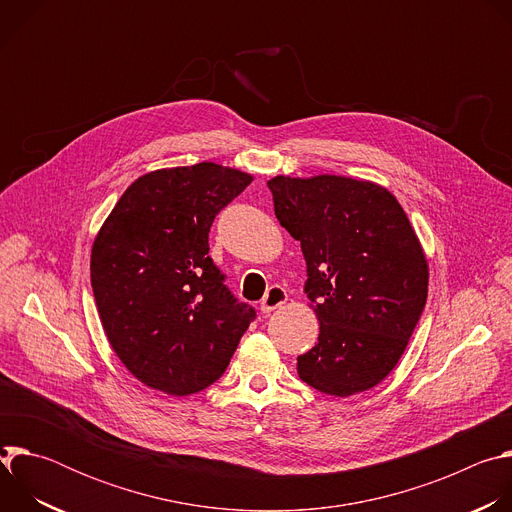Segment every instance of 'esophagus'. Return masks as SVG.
<instances>
[{
	"label": "esophagus",
	"mask_w": 512,
	"mask_h": 512,
	"mask_svg": "<svg viewBox=\"0 0 512 512\" xmlns=\"http://www.w3.org/2000/svg\"><path fill=\"white\" fill-rule=\"evenodd\" d=\"M285 302H287V291H285L281 285H271V287L267 289L265 298L261 300V312H263V314H269V312L281 308Z\"/></svg>",
	"instance_id": "34e87169"
}]
</instances>
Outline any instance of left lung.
Returning a JSON list of instances; mask_svg holds the SVG:
<instances>
[{
    "instance_id": "obj_1",
    "label": "left lung",
    "mask_w": 512,
    "mask_h": 512,
    "mask_svg": "<svg viewBox=\"0 0 512 512\" xmlns=\"http://www.w3.org/2000/svg\"><path fill=\"white\" fill-rule=\"evenodd\" d=\"M281 227L300 241L318 344L298 375L348 397L379 385L401 358L427 300V261L397 198L344 176L267 182Z\"/></svg>"
}]
</instances>
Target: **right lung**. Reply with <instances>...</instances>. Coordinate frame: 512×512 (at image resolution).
Segmentation results:
<instances>
[{
  "label": "right lung",
  "instance_id": "obj_1",
  "mask_svg": "<svg viewBox=\"0 0 512 512\" xmlns=\"http://www.w3.org/2000/svg\"><path fill=\"white\" fill-rule=\"evenodd\" d=\"M251 180L212 162L150 172L123 192L95 239L91 285L105 334L152 389L180 397L221 379L257 318L208 255L216 214Z\"/></svg>",
  "mask_w": 512,
  "mask_h": 512
}]
</instances>
